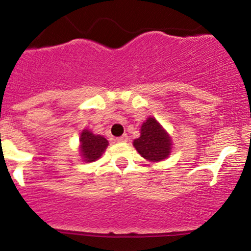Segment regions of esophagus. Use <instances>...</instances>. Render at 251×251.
<instances>
[{
	"instance_id": "esophagus-1",
	"label": "esophagus",
	"mask_w": 251,
	"mask_h": 251,
	"mask_svg": "<svg viewBox=\"0 0 251 251\" xmlns=\"http://www.w3.org/2000/svg\"><path fill=\"white\" fill-rule=\"evenodd\" d=\"M127 140H128V137H127V135H123V136H120V137H118L116 138V142H127Z\"/></svg>"
}]
</instances>
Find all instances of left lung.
I'll use <instances>...</instances> for the list:
<instances>
[{
    "instance_id": "8db88e82",
    "label": "left lung",
    "mask_w": 251,
    "mask_h": 251,
    "mask_svg": "<svg viewBox=\"0 0 251 251\" xmlns=\"http://www.w3.org/2000/svg\"><path fill=\"white\" fill-rule=\"evenodd\" d=\"M136 151L149 161H161L168 158L173 148V141L160 124L148 118L141 127V136L133 141Z\"/></svg>"
}]
</instances>
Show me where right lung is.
Instances as JSON below:
<instances>
[{"instance_id":"right-lung-1","label":"right lung","mask_w":251,"mask_h":251,"mask_svg":"<svg viewBox=\"0 0 251 251\" xmlns=\"http://www.w3.org/2000/svg\"><path fill=\"white\" fill-rule=\"evenodd\" d=\"M80 143V153L83 160L87 163L100 159L108 147V141L103 136L93 135L88 130L81 132Z\"/></svg>"}]
</instances>
